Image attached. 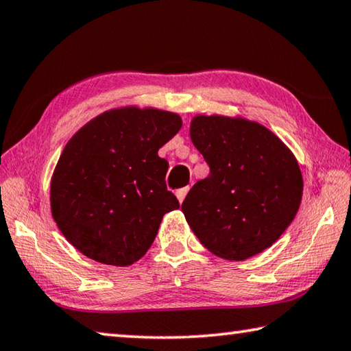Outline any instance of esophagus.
<instances>
[{"label": "esophagus", "instance_id": "34e87169", "mask_svg": "<svg viewBox=\"0 0 351 351\" xmlns=\"http://www.w3.org/2000/svg\"><path fill=\"white\" fill-rule=\"evenodd\" d=\"M188 191H189V188L188 186H185V188H182V189H177V193H176V195H177V199H179V202L182 204L183 200H185V197H186V194H188Z\"/></svg>", "mask_w": 351, "mask_h": 351}]
</instances>
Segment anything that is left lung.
Instances as JSON below:
<instances>
[{
	"mask_svg": "<svg viewBox=\"0 0 351 351\" xmlns=\"http://www.w3.org/2000/svg\"><path fill=\"white\" fill-rule=\"evenodd\" d=\"M189 135L210 165L182 204L200 243L226 261H247L271 247L302 200L299 163L284 141L245 117H193Z\"/></svg>",
	"mask_w": 351,
	"mask_h": 351,
	"instance_id": "1",
	"label": "left lung"
}]
</instances>
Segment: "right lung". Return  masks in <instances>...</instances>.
Segmentation results:
<instances>
[{
    "instance_id": "obj_1",
    "label": "right lung",
    "mask_w": 351,
    "mask_h": 351,
    "mask_svg": "<svg viewBox=\"0 0 351 351\" xmlns=\"http://www.w3.org/2000/svg\"><path fill=\"white\" fill-rule=\"evenodd\" d=\"M157 108L104 110L72 135L51 179V213L67 242L92 261L132 265L146 254L179 200L166 189L158 149L180 131Z\"/></svg>"
}]
</instances>
